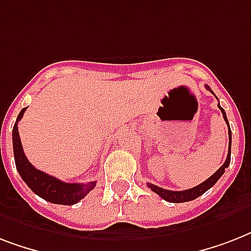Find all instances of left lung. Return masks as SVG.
<instances>
[{"label": "left lung", "instance_id": "left-lung-1", "mask_svg": "<svg viewBox=\"0 0 251 251\" xmlns=\"http://www.w3.org/2000/svg\"><path fill=\"white\" fill-rule=\"evenodd\" d=\"M206 88L208 91H211V92H212V90H211L208 86H206ZM212 94H214V92H212ZM218 106L220 108V110H222L223 117H224V120H226V125H228V135H229L228 156H226V163H224L222 167L219 168L218 171L215 172L214 175L211 176L210 178H207L204 182H202L201 185H198V186L191 187V189H187V190L172 191V190H167V189H163V187L156 186V185H153V183H150V182L147 183V186H149L150 189L153 191V193H156L159 197H161V198L164 199V201H167V202L183 203V202H189V201H194L195 198H198V197H201L202 194H204V193H206L208 189H211V187L214 186L215 183L218 182V179L220 178L223 175H224V172H226V169L228 168V165H229V163H230V146H232V131H230L229 124H228V120H226V112H224V109H223L222 106H220V104H218Z\"/></svg>", "mask_w": 251, "mask_h": 251}]
</instances>
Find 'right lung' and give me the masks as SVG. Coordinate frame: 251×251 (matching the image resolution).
Returning <instances> with one entry per match:
<instances>
[{
    "mask_svg": "<svg viewBox=\"0 0 251 251\" xmlns=\"http://www.w3.org/2000/svg\"><path fill=\"white\" fill-rule=\"evenodd\" d=\"M27 109V106L21 110L18 114L17 121L13 127V150L15 165L21 175L22 179L27 183V186L37 194L40 198L45 199L50 203L56 204H65L72 206L83 199L95 186L96 182L91 181L88 183H68L61 179L49 176L44 172L39 171L33 167L25 155L23 147H22L19 131H18V122L23 117V113Z\"/></svg>",
    "mask_w": 251,
    "mask_h": 251,
    "instance_id": "right-lung-1",
    "label": "right lung"
}]
</instances>
